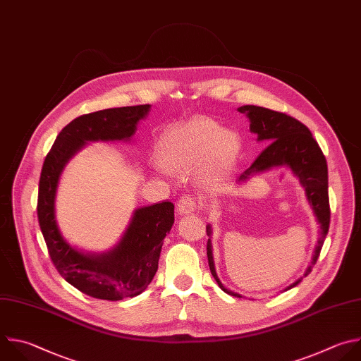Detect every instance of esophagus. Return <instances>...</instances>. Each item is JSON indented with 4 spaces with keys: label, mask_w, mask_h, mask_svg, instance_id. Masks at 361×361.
Returning a JSON list of instances; mask_svg holds the SVG:
<instances>
[{
    "label": "esophagus",
    "mask_w": 361,
    "mask_h": 361,
    "mask_svg": "<svg viewBox=\"0 0 361 361\" xmlns=\"http://www.w3.org/2000/svg\"><path fill=\"white\" fill-rule=\"evenodd\" d=\"M197 209V201H195V198L192 197V195H190V194H184L180 200H178V202H177V211H178V214H181V215H184V214H191V212H194Z\"/></svg>",
    "instance_id": "esophagus-1"
}]
</instances>
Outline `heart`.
Instances as JSON below:
<instances>
[{"instance_id": "obj_1", "label": "heart", "mask_w": 361, "mask_h": 361, "mask_svg": "<svg viewBox=\"0 0 361 361\" xmlns=\"http://www.w3.org/2000/svg\"><path fill=\"white\" fill-rule=\"evenodd\" d=\"M238 149L236 136L222 130L212 120H191L160 139L159 157L166 166L177 170L207 161L205 177L212 181L233 160Z\"/></svg>"}]
</instances>
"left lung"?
Returning <instances> with one entry per match:
<instances>
[{
    "mask_svg": "<svg viewBox=\"0 0 361 361\" xmlns=\"http://www.w3.org/2000/svg\"><path fill=\"white\" fill-rule=\"evenodd\" d=\"M241 113H247L251 122V132L258 135V140H265L269 143L257 160L247 169L239 181H245L250 178L252 173H259L276 166H288L293 171V174L299 178L300 184L305 187L306 197L312 204V208L317 216L320 224V238L317 241L314 255L312 259V265L305 272L307 276L312 272L313 265L316 264L326 235L329 232L330 225V205H329V178H327V163L322 149L319 147L317 142L313 139L310 130L300 123L295 117L271 110L261 106L247 104L238 109ZM207 235H211V226H207ZM207 257L209 271L216 281L218 286L228 295L241 298L238 293H233L224 288L221 281L216 276L214 259H212V250L211 241L208 239L207 243ZM302 279H298L293 285L288 289L300 283ZM286 289V290H288Z\"/></svg>",
    "mask_w": 361,
    "mask_h": 361,
    "instance_id": "8db88e82",
    "label": "left lung"
}]
</instances>
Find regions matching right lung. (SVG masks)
Instances as JSON below:
<instances>
[{
    "label": "right lung",
    "mask_w": 361,
    "mask_h": 361,
    "mask_svg": "<svg viewBox=\"0 0 361 361\" xmlns=\"http://www.w3.org/2000/svg\"><path fill=\"white\" fill-rule=\"evenodd\" d=\"M150 104L104 109L76 117L58 135L45 157L38 190V221L52 264L82 293L102 300L140 295L153 281L163 239L174 224V204L163 201L135 211L120 244L103 255H85L65 243L55 219L59 176L69 159L92 140H129Z\"/></svg>",
    "instance_id": "right-lung-1"
}]
</instances>
